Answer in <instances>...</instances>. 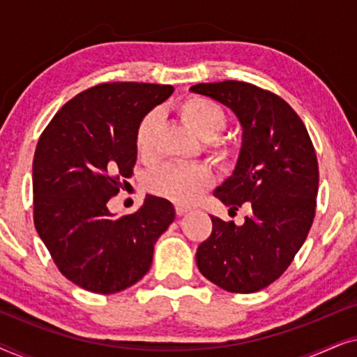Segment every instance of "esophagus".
I'll return each instance as SVG.
<instances>
[{
    "label": "esophagus",
    "instance_id": "obj_1",
    "mask_svg": "<svg viewBox=\"0 0 357 357\" xmlns=\"http://www.w3.org/2000/svg\"><path fill=\"white\" fill-rule=\"evenodd\" d=\"M188 211H190V208L182 206V204H177V206H175V213H177V216H183V214Z\"/></svg>",
    "mask_w": 357,
    "mask_h": 357
}]
</instances>
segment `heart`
<instances>
[{
  "label": "heart",
  "mask_w": 357,
  "mask_h": 357,
  "mask_svg": "<svg viewBox=\"0 0 357 357\" xmlns=\"http://www.w3.org/2000/svg\"><path fill=\"white\" fill-rule=\"evenodd\" d=\"M177 112L185 123L204 139L208 158L219 167L229 169L237 162V141L221 133L227 126V110L218 100L192 94L177 104ZM160 126V112L149 110L139 120L135 133L136 151L143 159L155 158V143ZM214 183V174L206 164H167L151 175L149 188L159 197L178 204H190Z\"/></svg>",
  "instance_id": "obj_1"
}]
</instances>
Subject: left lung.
<instances>
[{
	"instance_id": "left-lung-1",
	"label": "left lung",
	"mask_w": 357,
	"mask_h": 357,
	"mask_svg": "<svg viewBox=\"0 0 357 357\" xmlns=\"http://www.w3.org/2000/svg\"><path fill=\"white\" fill-rule=\"evenodd\" d=\"M190 91L227 105L242 125L236 170L214 197L231 211L247 206L242 226L211 216L197 250L202 275L224 291L250 294L287 270L315 218L319 162L304 121L275 92L250 82H202Z\"/></svg>"
}]
</instances>
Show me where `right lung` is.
Segmentation results:
<instances>
[{
  "label": "right lung",
  "mask_w": 357,
  "mask_h": 357,
  "mask_svg": "<svg viewBox=\"0 0 357 357\" xmlns=\"http://www.w3.org/2000/svg\"><path fill=\"white\" fill-rule=\"evenodd\" d=\"M172 91L102 82L68 100L38 138L33 224L61 275L82 289L115 294L138 282L175 219L172 203L153 195L126 216L107 206L133 175L139 120Z\"/></svg>",
  "instance_id": "add662e5"
}]
</instances>
